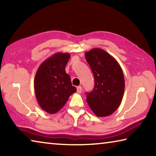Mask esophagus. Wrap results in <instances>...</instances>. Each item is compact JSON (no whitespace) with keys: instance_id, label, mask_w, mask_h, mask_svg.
Segmentation results:
<instances>
[{"instance_id":"obj_1","label":"esophagus","mask_w":156,"mask_h":156,"mask_svg":"<svg viewBox=\"0 0 156 156\" xmlns=\"http://www.w3.org/2000/svg\"><path fill=\"white\" fill-rule=\"evenodd\" d=\"M77 92L78 93H81L82 92V87L81 86L77 87Z\"/></svg>"}]
</instances>
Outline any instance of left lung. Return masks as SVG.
Returning <instances> with one entry per match:
<instances>
[{
    "mask_svg": "<svg viewBox=\"0 0 156 156\" xmlns=\"http://www.w3.org/2000/svg\"><path fill=\"white\" fill-rule=\"evenodd\" d=\"M85 58L94 77L93 90L85 93L87 101L97 116L109 115L120 106L125 91L122 69L102 49H91L86 52Z\"/></svg>",
    "mask_w": 156,
    "mask_h": 156,
    "instance_id": "8db88e82",
    "label": "left lung"
}]
</instances>
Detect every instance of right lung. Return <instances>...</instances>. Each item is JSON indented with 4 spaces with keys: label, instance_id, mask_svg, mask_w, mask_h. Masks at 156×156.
I'll return each mask as SVG.
<instances>
[{
    "label": "right lung",
    "instance_id": "obj_1",
    "mask_svg": "<svg viewBox=\"0 0 156 156\" xmlns=\"http://www.w3.org/2000/svg\"><path fill=\"white\" fill-rule=\"evenodd\" d=\"M69 58L67 53H57L42 63L36 72L34 81L36 98L42 109L49 113L58 112L76 91L65 72Z\"/></svg>",
    "mask_w": 156,
    "mask_h": 156
}]
</instances>
